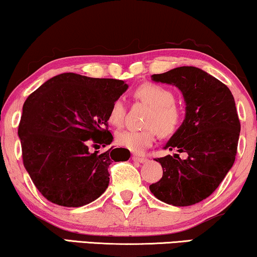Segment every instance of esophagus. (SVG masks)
Segmentation results:
<instances>
[{
  "instance_id": "1",
  "label": "esophagus",
  "mask_w": 257,
  "mask_h": 257,
  "mask_svg": "<svg viewBox=\"0 0 257 257\" xmlns=\"http://www.w3.org/2000/svg\"><path fill=\"white\" fill-rule=\"evenodd\" d=\"M133 160L135 162H139V163H146L148 158L146 157H140V156H133Z\"/></svg>"
}]
</instances>
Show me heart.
I'll return each instance as SVG.
<instances>
[{
  "instance_id": "heart-1",
  "label": "heart",
  "mask_w": 257,
  "mask_h": 257,
  "mask_svg": "<svg viewBox=\"0 0 257 257\" xmlns=\"http://www.w3.org/2000/svg\"><path fill=\"white\" fill-rule=\"evenodd\" d=\"M133 95L136 101L150 107L144 120L147 128L121 130L116 134V142L133 153L141 154L153 146L157 133L163 137L175 134L183 122L184 110L180 103L175 100V93L163 85L146 82L140 85ZM124 117L123 100H114L108 113V122L115 127H120Z\"/></svg>"
}]
</instances>
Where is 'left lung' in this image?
<instances>
[{"label":"left lung","mask_w":257,"mask_h":257,"mask_svg":"<svg viewBox=\"0 0 257 257\" xmlns=\"http://www.w3.org/2000/svg\"><path fill=\"white\" fill-rule=\"evenodd\" d=\"M153 80L175 85L186 102V116L164 149L186 153L155 158L163 177L149 189L157 199L191 206L211 196L234 164L240 136L233 94L225 84L193 66L154 74Z\"/></svg>","instance_id":"obj_1"}]
</instances>
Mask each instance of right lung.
<instances>
[{"label": "right lung", "mask_w": 257, "mask_h": 257, "mask_svg": "<svg viewBox=\"0 0 257 257\" xmlns=\"http://www.w3.org/2000/svg\"><path fill=\"white\" fill-rule=\"evenodd\" d=\"M128 85L117 79L63 73L44 82L23 104L19 136L24 168L49 201L80 207L109 184L113 161H128L124 148L91 153L111 143L108 113Z\"/></svg>", "instance_id": "obj_1"}]
</instances>
